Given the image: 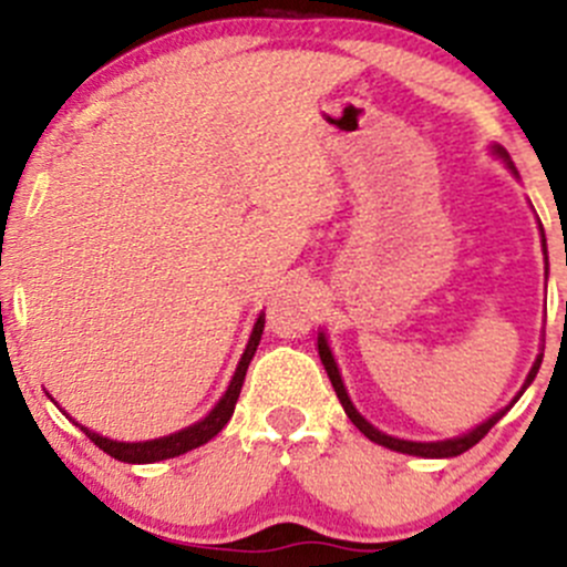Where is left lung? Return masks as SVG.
<instances>
[{
	"instance_id": "1",
	"label": "left lung",
	"mask_w": 567,
	"mask_h": 567,
	"mask_svg": "<svg viewBox=\"0 0 567 567\" xmlns=\"http://www.w3.org/2000/svg\"><path fill=\"white\" fill-rule=\"evenodd\" d=\"M494 153H496V156L502 158V162L507 164V167L513 169V173H516V167H513V162H511V156H507V151H505V147L494 145ZM540 233H543V227H540ZM543 251H546V236H543ZM540 351H543V348H540ZM318 353H320V362H323L326 373H329V381H331V386H334L337 398H340L342 409H346L348 420H351L353 425H357L359 431H362L364 436L370 439V442L381 444V447H386V450H394V453H405V455H420V458H455V455L466 453L468 447H474V444H477L480 439H483L485 433H488L491 427H494L496 422H499L502 416H505L507 411L513 409V403H516V400L522 398V394H524V390H527V386L532 384V381H535L537 370H540V362H543V353H537V359H535V364H532V370H529L527 381H524L522 392H518L516 398H513V403H511V405H505V409H502V411H496L494 416H488V420H485L483 425H477V427H474V431L463 433V436H455V439H444V442H405V439H394V436H386V433H381L379 427H373V425H370V422L364 420V416L359 414L357 409H353V403H351V398H348V392H346V384H342V379H340V370H337V362H334V357H331V348H329V342H326V334H323V331H320V334H318Z\"/></svg>"
}]
</instances>
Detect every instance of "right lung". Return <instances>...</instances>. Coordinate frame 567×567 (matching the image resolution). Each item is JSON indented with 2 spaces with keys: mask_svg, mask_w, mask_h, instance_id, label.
<instances>
[{
  "mask_svg": "<svg viewBox=\"0 0 567 567\" xmlns=\"http://www.w3.org/2000/svg\"><path fill=\"white\" fill-rule=\"evenodd\" d=\"M262 326H266V316H260L255 320V329H251L247 351H244L241 362H238L236 375H233L227 392L221 394V400L214 405V409H210V414L205 416V420L194 422V425L183 427V431H177V433H169V436L151 439V442H114V439L101 436V433L90 431V427L79 425V422L76 425L82 427L84 436H87L95 447H101L106 455H112L114 461H123V463H156V461L177 458V455L188 453V450H194V447H203L205 442H210V439H214L216 433L227 425V422H230L233 411H236L238 394H241L244 379H247L249 362H251V357H255L257 346H260ZM62 414H65V411H62ZM68 420H71V416H68Z\"/></svg>",
  "mask_w": 567,
  "mask_h": 567,
  "instance_id": "obj_1",
  "label": "right lung"
}]
</instances>
